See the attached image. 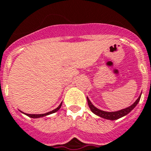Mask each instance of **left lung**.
Listing matches in <instances>:
<instances>
[{
    "mask_svg": "<svg viewBox=\"0 0 151 151\" xmlns=\"http://www.w3.org/2000/svg\"><path fill=\"white\" fill-rule=\"evenodd\" d=\"M140 97H141V94L139 96V98L136 100V101L130 106H129L128 108H126V109H123L122 110H119V111H102L101 109H99L95 107V105H93L91 101L89 100L88 97H87V100H88V106L90 108L91 111H92L93 113H95L97 116H100L101 118L105 119H109V120H116L118 119L122 118L123 116H127V114L129 113L132 110L134 109V108L137 106V105L138 104V102L139 101V99H140Z\"/></svg>",
    "mask_w": 151,
    "mask_h": 151,
    "instance_id": "obj_1",
    "label": "left lung"
}]
</instances>
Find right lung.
Masks as SVG:
<instances>
[{"label":"right lung","mask_w":151,"mask_h":151,"mask_svg":"<svg viewBox=\"0 0 151 151\" xmlns=\"http://www.w3.org/2000/svg\"><path fill=\"white\" fill-rule=\"evenodd\" d=\"M61 105H62V102L60 103V105H59L58 107L56 108V109H55L54 110H52V111H49V112H47V113H44V114H27V113H23L24 114V115H26V116H29V117H31V118H33V119H37V118H40V117H43V116H48V115H50V114L52 113H54V112H56V111H58L60 109Z\"/></svg>","instance_id":"obj_1"}]
</instances>
